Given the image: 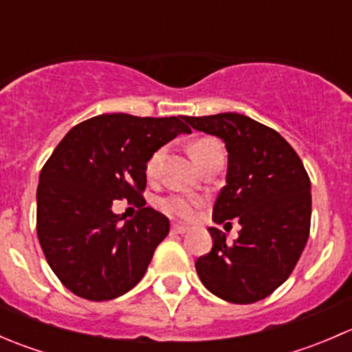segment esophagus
Wrapping results in <instances>:
<instances>
[{
  "instance_id": "1",
  "label": "esophagus",
  "mask_w": 352,
  "mask_h": 352,
  "mask_svg": "<svg viewBox=\"0 0 352 352\" xmlns=\"http://www.w3.org/2000/svg\"><path fill=\"white\" fill-rule=\"evenodd\" d=\"M172 232L177 233V235H186V233L190 232V228H189V226H186V225H173Z\"/></svg>"
}]
</instances>
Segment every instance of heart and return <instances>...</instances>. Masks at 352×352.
Listing matches in <instances>:
<instances>
[{
	"label": "heart",
	"instance_id": "1",
	"mask_svg": "<svg viewBox=\"0 0 352 352\" xmlns=\"http://www.w3.org/2000/svg\"><path fill=\"white\" fill-rule=\"evenodd\" d=\"M190 156L196 162L199 166L206 158H209L212 153H218V151H223L221 143L214 138H199V140L194 141L189 148ZM163 155H165V150L160 148L156 150L151 158L148 160L146 163V173L148 177H155L156 172H158V165L162 162ZM162 208L168 212L170 216H177V218H190L194 214V209H196V202L192 199H186L180 196H172L166 197L162 201Z\"/></svg>",
	"mask_w": 352,
	"mask_h": 352
}]
</instances>
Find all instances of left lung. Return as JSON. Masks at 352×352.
Returning a JSON list of instances; mask_svg holds the SVG:
<instances>
[{
    "mask_svg": "<svg viewBox=\"0 0 352 352\" xmlns=\"http://www.w3.org/2000/svg\"><path fill=\"white\" fill-rule=\"evenodd\" d=\"M186 122L225 143L226 186L212 221L236 218L242 226L233 243L214 226L208 228L212 248L196 261L199 279L230 303L264 300L289 278L310 235L307 170L281 134L242 113L186 117Z\"/></svg>",
    "mask_w": 352,
    "mask_h": 352,
    "instance_id": "obj_1",
    "label": "left lung"
}]
</instances>
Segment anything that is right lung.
<instances>
[{"mask_svg":"<svg viewBox=\"0 0 352 352\" xmlns=\"http://www.w3.org/2000/svg\"><path fill=\"white\" fill-rule=\"evenodd\" d=\"M186 117L102 113L74 126L38 177L37 236L59 281L76 296L113 300L143 279L170 221L144 208L146 163L179 134ZM116 198L136 200L133 220L111 211Z\"/></svg>","mask_w":352,"mask_h":352,"instance_id":"obj_1","label":"right lung"}]
</instances>
